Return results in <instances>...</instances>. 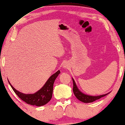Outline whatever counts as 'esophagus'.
Segmentation results:
<instances>
[{
  "label": "esophagus",
  "mask_w": 125,
  "mask_h": 125,
  "mask_svg": "<svg viewBox=\"0 0 125 125\" xmlns=\"http://www.w3.org/2000/svg\"><path fill=\"white\" fill-rule=\"evenodd\" d=\"M62 67H63V68H64L67 69V68H68V65L66 62H65L62 64Z\"/></svg>",
  "instance_id": "esophagus-1"
}]
</instances>
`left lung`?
<instances>
[{
  "mask_svg": "<svg viewBox=\"0 0 125 125\" xmlns=\"http://www.w3.org/2000/svg\"><path fill=\"white\" fill-rule=\"evenodd\" d=\"M72 80H73V92H74V95H75L76 98H77L78 100H79L81 102H83V103L93 102L97 100V99H100L102 97H104V96H105L109 93H108L105 94L96 95V96L85 94H84L83 93H82V92L78 89L77 85H76V83L75 82V80H74L73 78H72Z\"/></svg>",
  "mask_w": 125,
  "mask_h": 125,
  "instance_id": "obj_1",
  "label": "left lung"
}]
</instances>
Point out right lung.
Returning <instances> with one entry per match:
<instances>
[{
  "label": "right lung",
  "instance_id": "1",
  "mask_svg": "<svg viewBox=\"0 0 125 125\" xmlns=\"http://www.w3.org/2000/svg\"><path fill=\"white\" fill-rule=\"evenodd\" d=\"M60 73V71L58 70L55 74L52 75L43 87L39 91L33 94H24L21 93L15 89L11 85L9 80H8L11 88L20 98L27 104L40 107L47 104L51 100L53 92V83Z\"/></svg>",
  "mask_w": 125,
  "mask_h": 125
}]
</instances>
